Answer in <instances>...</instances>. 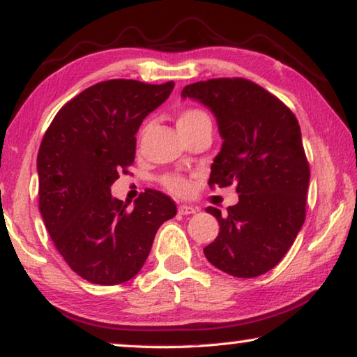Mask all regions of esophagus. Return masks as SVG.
Returning <instances> with one entry per match:
<instances>
[{
	"mask_svg": "<svg viewBox=\"0 0 357 357\" xmlns=\"http://www.w3.org/2000/svg\"><path fill=\"white\" fill-rule=\"evenodd\" d=\"M199 211V208L192 206V205H179L178 206V213L183 214V216H188V214H194Z\"/></svg>",
	"mask_w": 357,
	"mask_h": 357,
	"instance_id": "34e87169",
	"label": "esophagus"
}]
</instances>
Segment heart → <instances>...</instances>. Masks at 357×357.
<instances>
[{
    "label": "heart",
    "mask_w": 357,
    "mask_h": 357,
    "mask_svg": "<svg viewBox=\"0 0 357 357\" xmlns=\"http://www.w3.org/2000/svg\"><path fill=\"white\" fill-rule=\"evenodd\" d=\"M209 117L200 109H185L178 116V130L179 132H188V130L200 126L203 122H208ZM149 123L141 132V138L148 133ZM165 185L176 195H185L190 190V183L183 174H168L165 176Z\"/></svg>",
    "instance_id": "obj_1"
}]
</instances>
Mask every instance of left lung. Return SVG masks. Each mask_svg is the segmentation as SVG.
<instances>
[{
  "instance_id": "left-lung-1",
  "label": "left lung",
  "mask_w": 357,
  "mask_h": 357,
  "mask_svg": "<svg viewBox=\"0 0 357 357\" xmlns=\"http://www.w3.org/2000/svg\"><path fill=\"white\" fill-rule=\"evenodd\" d=\"M181 98L199 101L216 117L222 148L208 184L224 188L235 181L238 192L227 214L206 208L219 234L203 252L236 278L267 273L305 222L310 167L297 119L275 95L241 77L190 84Z\"/></svg>"
}]
</instances>
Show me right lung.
Returning a JSON list of instances; mask_svg holds the SVG:
<instances>
[{
	"mask_svg": "<svg viewBox=\"0 0 357 357\" xmlns=\"http://www.w3.org/2000/svg\"><path fill=\"white\" fill-rule=\"evenodd\" d=\"M174 82L160 86L111 79L61 107L38 152L39 211L56 251L93 284L132 280L148 259L154 236L176 205L148 189L132 209L111 185L135 160L138 128L165 101Z\"/></svg>",
	"mask_w": 357,
	"mask_h": 357,
	"instance_id": "right-lung-1",
	"label": "right lung"
}]
</instances>
